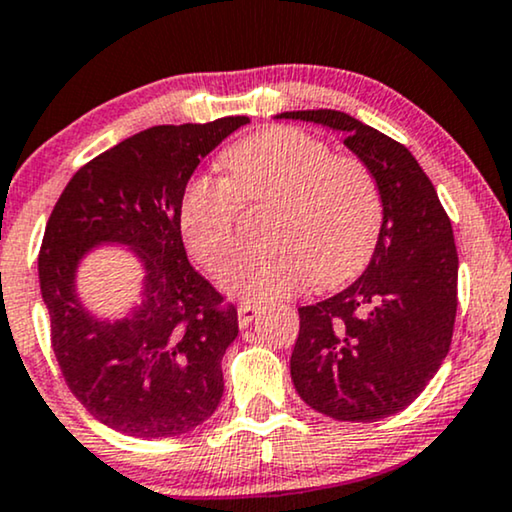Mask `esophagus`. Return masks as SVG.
<instances>
[{"instance_id":"34e87169","label":"esophagus","mask_w":512,"mask_h":512,"mask_svg":"<svg viewBox=\"0 0 512 512\" xmlns=\"http://www.w3.org/2000/svg\"><path fill=\"white\" fill-rule=\"evenodd\" d=\"M257 314H260V307H257V304H248V302H243L241 307H238V326H241V328H248L250 323H252V319H255Z\"/></svg>"}]
</instances>
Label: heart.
<instances>
[{"instance_id":"heart-1","label":"heart","mask_w":512,"mask_h":512,"mask_svg":"<svg viewBox=\"0 0 512 512\" xmlns=\"http://www.w3.org/2000/svg\"><path fill=\"white\" fill-rule=\"evenodd\" d=\"M224 179L196 177L179 198L186 248L212 271L236 243L241 203L269 200L271 241L236 252L229 290L250 302L290 297L307 286H338L371 260L383 226V198L373 172L354 155L297 127H267L231 144L219 158Z\"/></svg>"}]
</instances>
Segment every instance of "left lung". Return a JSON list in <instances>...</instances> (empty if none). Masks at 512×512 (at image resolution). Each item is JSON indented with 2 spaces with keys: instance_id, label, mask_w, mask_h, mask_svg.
Instances as JSON below:
<instances>
[{
  "instance_id": "1",
  "label": "left lung",
  "mask_w": 512,
  "mask_h": 512,
  "mask_svg": "<svg viewBox=\"0 0 512 512\" xmlns=\"http://www.w3.org/2000/svg\"><path fill=\"white\" fill-rule=\"evenodd\" d=\"M345 137L373 172L383 226L352 286L300 307L290 375L314 411L373 423L411 404L449 354L456 321L458 252L435 186L406 146L340 111H288Z\"/></svg>"
}]
</instances>
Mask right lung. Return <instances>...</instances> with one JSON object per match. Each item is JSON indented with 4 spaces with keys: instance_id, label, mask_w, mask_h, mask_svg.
Returning a JSON list of instances; mask_svg holds the SVG:
<instances>
[{
    "instance_id": "obj_1",
    "label": "right lung",
    "mask_w": 512,
    "mask_h": 512,
    "mask_svg": "<svg viewBox=\"0 0 512 512\" xmlns=\"http://www.w3.org/2000/svg\"><path fill=\"white\" fill-rule=\"evenodd\" d=\"M248 122L158 125L120 141L73 174L44 229L37 267L56 361L84 409L122 435H184L222 399L238 314L189 264L179 198L200 160ZM103 244L127 247L145 274L120 317L92 313L76 290L81 262Z\"/></svg>"
}]
</instances>
